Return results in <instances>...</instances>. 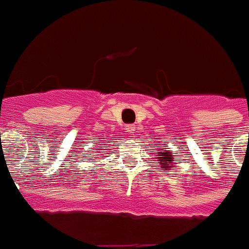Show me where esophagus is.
Masks as SVG:
<instances>
[{
	"mask_svg": "<svg viewBox=\"0 0 249 249\" xmlns=\"http://www.w3.org/2000/svg\"><path fill=\"white\" fill-rule=\"evenodd\" d=\"M135 125H133V124H130V125H126V131H128L129 134H131V133H134L135 131Z\"/></svg>",
	"mask_w": 249,
	"mask_h": 249,
	"instance_id": "34e87169",
	"label": "esophagus"
}]
</instances>
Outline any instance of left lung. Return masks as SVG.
<instances>
[{
	"instance_id": "8db88e82",
	"label": "left lung",
	"mask_w": 249,
	"mask_h": 249,
	"mask_svg": "<svg viewBox=\"0 0 249 249\" xmlns=\"http://www.w3.org/2000/svg\"><path fill=\"white\" fill-rule=\"evenodd\" d=\"M158 156H162V157H158V160H160V163L163 164V167H168V164H176V163H172L173 158L172 156H171L170 152H163V153H160V152H158Z\"/></svg>"
}]
</instances>
